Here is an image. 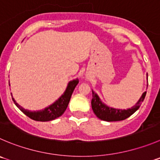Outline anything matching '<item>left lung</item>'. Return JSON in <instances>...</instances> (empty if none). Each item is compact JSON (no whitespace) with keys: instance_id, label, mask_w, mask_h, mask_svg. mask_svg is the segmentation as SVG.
Masks as SVG:
<instances>
[{"instance_id":"obj_1","label":"left lung","mask_w":160,"mask_h":160,"mask_svg":"<svg viewBox=\"0 0 160 160\" xmlns=\"http://www.w3.org/2000/svg\"><path fill=\"white\" fill-rule=\"evenodd\" d=\"M92 101H91V104H92V108L94 114L100 119L107 122L121 121V120H124L130 117L139 108L146 95L145 91L144 92H143L141 98L139 99V100L137 102L136 104L133 107H132L131 108L127 109V110H125V109L122 110V109H115L113 108L108 107L100 100V97L96 92H94L92 90Z\"/></svg>"}]
</instances>
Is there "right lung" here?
<instances>
[{
	"mask_svg": "<svg viewBox=\"0 0 160 160\" xmlns=\"http://www.w3.org/2000/svg\"><path fill=\"white\" fill-rule=\"evenodd\" d=\"M78 82L79 81L78 78L74 79V80L70 82L63 95L56 102H54L52 104L45 108L43 110L37 111V112H31V111L26 110V109H24L23 108H22L16 103L13 97L12 100L14 101L15 104L17 106L18 108L21 112H23L27 116L31 118V119L40 122L51 121V120H53L55 118L61 116L63 114V112L66 111L68 104H69L70 100H71V95L73 93V91H74V88L76 87Z\"/></svg>",
	"mask_w": 160,
	"mask_h": 160,
	"instance_id": "1",
	"label": "right lung"
}]
</instances>
